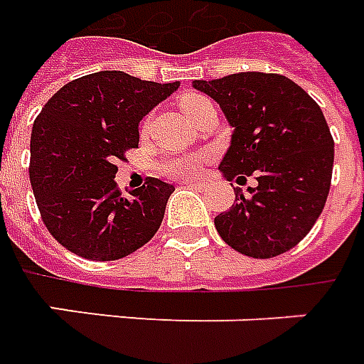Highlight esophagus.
<instances>
[{
	"label": "esophagus",
	"instance_id": "obj_1",
	"mask_svg": "<svg viewBox=\"0 0 364 364\" xmlns=\"http://www.w3.org/2000/svg\"><path fill=\"white\" fill-rule=\"evenodd\" d=\"M184 188H198V190H203L205 182H196V180H188V182H182Z\"/></svg>",
	"mask_w": 364,
	"mask_h": 364
}]
</instances>
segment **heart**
Segmentation results:
<instances>
[{
    "label": "heart",
    "mask_w": 364,
    "mask_h": 364,
    "mask_svg": "<svg viewBox=\"0 0 364 364\" xmlns=\"http://www.w3.org/2000/svg\"><path fill=\"white\" fill-rule=\"evenodd\" d=\"M211 105V101L198 94H188L180 100V109L190 120L201 113V109ZM207 161V153H186V155H171L159 163V171L172 178H193Z\"/></svg>",
    "instance_id": "heart-1"
}]
</instances>
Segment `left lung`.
<instances>
[{"instance_id": "obj_1", "label": "left lung", "mask_w": 364, "mask_h": 364, "mask_svg": "<svg viewBox=\"0 0 364 364\" xmlns=\"http://www.w3.org/2000/svg\"><path fill=\"white\" fill-rule=\"evenodd\" d=\"M215 100L234 128L218 171L226 180L257 186L215 217L226 244L253 259H270L296 247L324 209L334 140L318 103L282 75L237 73L217 80H193Z\"/></svg>"}]
</instances>
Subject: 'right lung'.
<instances>
[{
    "instance_id": "add662e5",
    "label": "right lung",
    "mask_w": 364,
    "mask_h": 364,
    "mask_svg": "<svg viewBox=\"0 0 364 364\" xmlns=\"http://www.w3.org/2000/svg\"><path fill=\"white\" fill-rule=\"evenodd\" d=\"M178 86L100 70L43 105L30 136V184L46 228L70 253L114 261L159 230L174 186L147 178L124 198L114 163L138 147L140 120Z\"/></svg>"
}]
</instances>
